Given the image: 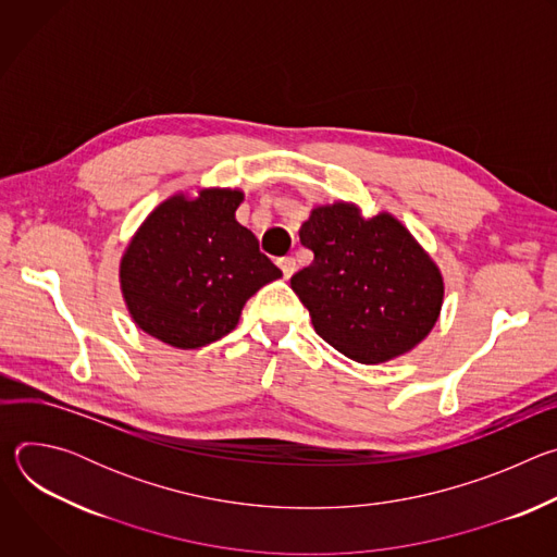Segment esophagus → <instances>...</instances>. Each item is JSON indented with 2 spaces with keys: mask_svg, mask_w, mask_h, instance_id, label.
I'll use <instances>...</instances> for the list:
<instances>
[{
  "mask_svg": "<svg viewBox=\"0 0 557 557\" xmlns=\"http://www.w3.org/2000/svg\"><path fill=\"white\" fill-rule=\"evenodd\" d=\"M277 264H280V269H282V273H284L286 280L295 273V260H293V258H282Z\"/></svg>",
  "mask_w": 557,
  "mask_h": 557,
  "instance_id": "esophagus-1",
  "label": "esophagus"
}]
</instances>
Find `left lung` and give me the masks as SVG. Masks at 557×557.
Returning a JSON list of instances; mask_svg holds the SVG:
<instances>
[{
	"label": "left lung",
	"instance_id": "left-lung-1",
	"mask_svg": "<svg viewBox=\"0 0 557 557\" xmlns=\"http://www.w3.org/2000/svg\"><path fill=\"white\" fill-rule=\"evenodd\" d=\"M299 243L314 253L290 277L314 333L352 361L376 366L417 348L441 314V269L387 211L355 202L312 207Z\"/></svg>",
	"mask_w": 557,
	"mask_h": 557
}]
</instances>
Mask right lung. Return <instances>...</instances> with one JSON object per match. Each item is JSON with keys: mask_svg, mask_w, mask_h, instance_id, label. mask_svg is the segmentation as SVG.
I'll use <instances>...</instances> for the list:
<instances>
[{"mask_svg": "<svg viewBox=\"0 0 557 557\" xmlns=\"http://www.w3.org/2000/svg\"><path fill=\"white\" fill-rule=\"evenodd\" d=\"M240 189L202 187L158 205L136 228L119 267L134 324L181 350L202 348L240 322L243 308L282 271L235 220Z\"/></svg>", "mask_w": 557, "mask_h": 557, "instance_id": "right-lung-1", "label": "right lung"}]
</instances>
